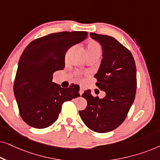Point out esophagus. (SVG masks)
<instances>
[{
    "mask_svg": "<svg viewBox=\"0 0 160 160\" xmlns=\"http://www.w3.org/2000/svg\"><path fill=\"white\" fill-rule=\"evenodd\" d=\"M76 86L77 88L79 89V95H82L83 92H84V88H83L82 86H79V85H78V84H76Z\"/></svg>",
    "mask_w": 160,
    "mask_h": 160,
    "instance_id": "34e87169",
    "label": "esophagus"
}]
</instances>
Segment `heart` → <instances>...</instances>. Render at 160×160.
<instances>
[{"label":"heart","instance_id":"obj_1","mask_svg":"<svg viewBox=\"0 0 160 160\" xmlns=\"http://www.w3.org/2000/svg\"><path fill=\"white\" fill-rule=\"evenodd\" d=\"M87 52L88 56L95 55V54H100L101 53V46L98 41H89L88 43H87ZM86 73L82 71H76V76L79 77L82 76L83 74Z\"/></svg>","mask_w":160,"mask_h":160}]
</instances>
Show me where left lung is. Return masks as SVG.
<instances>
[{"label":"left lung","instance_id":"1","mask_svg":"<svg viewBox=\"0 0 160 160\" xmlns=\"http://www.w3.org/2000/svg\"><path fill=\"white\" fill-rule=\"evenodd\" d=\"M90 36L102 48L101 64L95 78L96 86L106 92V97L100 99L90 90L84 91L82 97L87 106L79 111V115L89 129L104 133L117 128L128 116L136 93V66L130 50L113 37L94 32Z\"/></svg>","mask_w":160,"mask_h":160}]
</instances>
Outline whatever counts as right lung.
I'll return each instance as SVG.
<instances>
[{"instance_id":"add662e5","label":"right lung","mask_w":160,"mask_h":160,"mask_svg":"<svg viewBox=\"0 0 160 160\" xmlns=\"http://www.w3.org/2000/svg\"><path fill=\"white\" fill-rule=\"evenodd\" d=\"M88 37L86 31L54 32L35 39L22 54L15 76L14 93L23 121L43 129L58 119L65 102L79 97L72 87L52 82L53 73L65 68V53Z\"/></svg>"}]
</instances>
